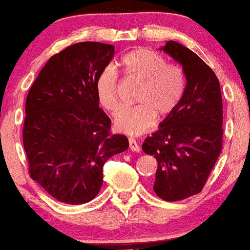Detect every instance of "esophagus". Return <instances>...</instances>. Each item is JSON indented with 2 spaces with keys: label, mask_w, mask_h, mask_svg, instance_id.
<instances>
[{
  "label": "esophagus",
  "mask_w": 250,
  "mask_h": 250,
  "mask_svg": "<svg viewBox=\"0 0 250 250\" xmlns=\"http://www.w3.org/2000/svg\"><path fill=\"white\" fill-rule=\"evenodd\" d=\"M129 149L131 150V151L134 152H140L141 151V146L140 144L136 142V140H134V138H129Z\"/></svg>",
  "instance_id": "obj_1"
}]
</instances>
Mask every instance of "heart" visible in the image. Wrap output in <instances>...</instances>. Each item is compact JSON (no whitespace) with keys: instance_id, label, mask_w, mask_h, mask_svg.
Listing matches in <instances>:
<instances>
[{"instance_id":"heart-1","label":"heart","mask_w":250,"mask_h":250,"mask_svg":"<svg viewBox=\"0 0 250 250\" xmlns=\"http://www.w3.org/2000/svg\"><path fill=\"white\" fill-rule=\"evenodd\" d=\"M120 67L127 78L142 81V86L136 98L140 104L121 108L114 116V125L120 133L138 136L155 125L156 114L165 117L176 109L184 93V78L179 68L167 64L163 56L142 47L125 53ZM94 88L99 104L114 112L119 104L114 70H102Z\"/></svg>"}]
</instances>
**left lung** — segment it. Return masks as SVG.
Wrapping results in <instances>:
<instances>
[{
    "instance_id": "left-lung-1",
    "label": "left lung",
    "mask_w": 250,
    "mask_h": 250,
    "mask_svg": "<svg viewBox=\"0 0 250 250\" xmlns=\"http://www.w3.org/2000/svg\"><path fill=\"white\" fill-rule=\"evenodd\" d=\"M182 66L186 85L176 109L142 144L156 158L154 191L178 201L203 190L222 148V98L212 68L188 47L169 41L159 47Z\"/></svg>"
}]
</instances>
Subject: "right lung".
<instances>
[{
	"label": "right lung",
	"mask_w": 250,
	"mask_h": 250,
	"mask_svg": "<svg viewBox=\"0 0 250 250\" xmlns=\"http://www.w3.org/2000/svg\"><path fill=\"white\" fill-rule=\"evenodd\" d=\"M115 53L110 44L83 42L47 60L25 102L23 144L31 178L60 203L94 199L112 156L129 148L110 135V119L99 108L95 80Z\"/></svg>",
	"instance_id": "obj_1"
}]
</instances>
